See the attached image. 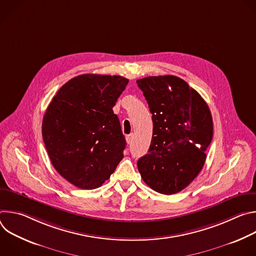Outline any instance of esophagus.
<instances>
[{
  "mask_svg": "<svg viewBox=\"0 0 256 256\" xmlns=\"http://www.w3.org/2000/svg\"><path fill=\"white\" fill-rule=\"evenodd\" d=\"M126 142H128V144H132V134L126 136Z\"/></svg>",
  "mask_w": 256,
  "mask_h": 256,
  "instance_id": "1",
  "label": "esophagus"
}]
</instances>
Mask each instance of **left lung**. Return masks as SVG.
I'll list each match as a JSON object with an SVG mask.
<instances>
[{
	"mask_svg": "<svg viewBox=\"0 0 256 256\" xmlns=\"http://www.w3.org/2000/svg\"><path fill=\"white\" fill-rule=\"evenodd\" d=\"M153 120L148 154L138 161L146 184L162 194L184 190L204 167L212 138V118L202 97L176 76L136 81Z\"/></svg>",
	"mask_w": 256,
	"mask_h": 256,
	"instance_id": "left-lung-1",
	"label": "left lung"
}]
</instances>
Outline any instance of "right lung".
Returning a JSON list of instances; mask_svg holds the SVG:
<instances>
[{
  "mask_svg": "<svg viewBox=\"0 0 256 256\" xmlns=\"http://www.w3.org/2000/svg\"><path fill=\"white\" fill-rule=\"evenodd\" d=\"M128 83L122 76L80 75L50 103L44 142L52 166L72 186H101L124 158L126 142L112 107Z\"/></svg>",
  "mask_w": 256,
  "mask_h": 256,
  "instance_id": "add662e5",
  "label": "right lung"
}]
</instances>
